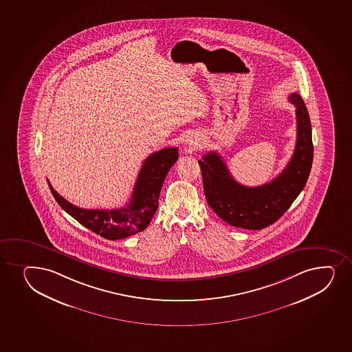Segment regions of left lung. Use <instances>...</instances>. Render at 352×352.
Listing matches in <instances>:
<instances>
[{"label":"left lung","mask_w":352,"mask_h":352,"mask_svg":"<svg viewBox=\"0 0 352 352\" xmlns=\"http://www.w3.org/2000/svg\"><path fill=\"white\" fill-rule=\"evenodd\" d=\"M289 100L296 107V146L273 182L257 187L239 184L217 152H208L199 160L207 204L228 225L263 230L277 221L305 188L314 159L311 122L298 94L289 95Z\"/></svg>","instance_id":"8db88e82"}]
</instances>
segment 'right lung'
Masks as SVG:
<instances>
[{
  "instance_id": "right-lung-1",
  "label": "right lung",
  "mask_w": 352,
  "mask_h": 352,
  "mask_svg": "<svg viewBox=\"0 0 352 352\" xmlns=\"http://www.w3.org/2000/svg\"><path fill=\"white\" fill-rule=\"evenodd\" d=\"M178 148L166 147L145 159L131 200L118 210H84L60 197L47 180L58 205L87 230L107 240H120L142 232L158 210L159 194L168 170L178 160Z\"/></svg>"
}]
</instances>
